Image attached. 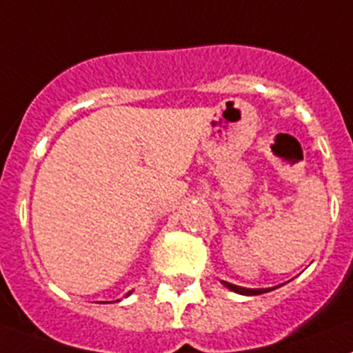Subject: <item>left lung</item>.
I'll return each instance as SVG.
<instances>
[{"mask_svg":"<svg viewBox=\"0 0 353 353\" xmlns=\"http://www.w3.org/2000/svg\"><path fill=\"white\" fill-rule=\"evenodd\" d=\"M221 284L225 285V288L230 289V291H234V293L248 294V296H252V294H263V293H268V291H271V288H268V289H248V288H241V285L230 284V282H225V280H221ZM273 289H275V288H273Z\"/></svg>","mask_w":353,"mask_h":353,"instance_id":"left-lung-1","label":"left lung"}]
</instances>
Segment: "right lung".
Listing matches in <instances>:
<instances>
[{
  "mask_svg": "<svg viewBox=\"0 0 353 353\" xmlns=\"http://www.w3.org/2000/svg\"><path fill=\"white\" fill-rule=\"evenodd\" d=\"M130 293H132V291H130ZM130 293H128V294H130ZM128 294H126V296H128Z\"/></svg>",
  "mask_w": 353,
  "mask_h": 353,
  "instance_id": "obj_1",
  "label": "right lung"
}]
</instances>
